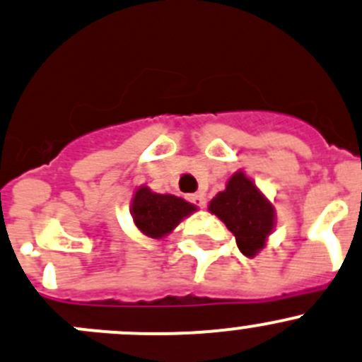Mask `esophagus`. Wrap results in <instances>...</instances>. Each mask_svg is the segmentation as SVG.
Returning <instances> with one entry per match:
<instances>
[{"label": "esophagus", "mask_w": 362, "mask_h": 362, "mask_svg": "<svg viewBox=\"0 0 362 362\" xmlns=\"http://www.w3.org/2000/svg\"><path fill=\"white\" fill-rule=\"evenodd\" d=\"M189 199H191V203H194V205L202 206V209L205 206V203H206V198L203 194H192Z\"/></svg>", "instance_id": "esophagus-1"}]
</instances>
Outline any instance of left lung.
<instances>
[{"label":"left lung","mask_w":362,"mask_h":362,"mask_svg":"<svg viewBox=\"0 0 362 362\" xmlns=\"http://www.w3.org/2000/svg\"><path fill=\"white\" fill-rule=\"evenodd\" d=\"M209 210L226 224L247 258H255L265 247L276 226L274 205L242 170L231 175L226 189L210 199Z\"/></svg>","instance_id":"8db88e82"}]
</instances>
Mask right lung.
<instances>
[{"mask_svg": "<svg viewBox=\"0 0 362 362\" xmlns=\"http://www.w3.org/2000/svg\"><path fill=\"white\" fill-rule=\"evenodd\" d=\"M198 206L175 194H159L146 185H139L132 196L131 216L136 228L145 237H168L185 217L194 214Z\"/></svg>", "mask_w": 362, "mask_h": 362, "instance_id": "right-lung-1", "label": "right lung"}]
</instances>
